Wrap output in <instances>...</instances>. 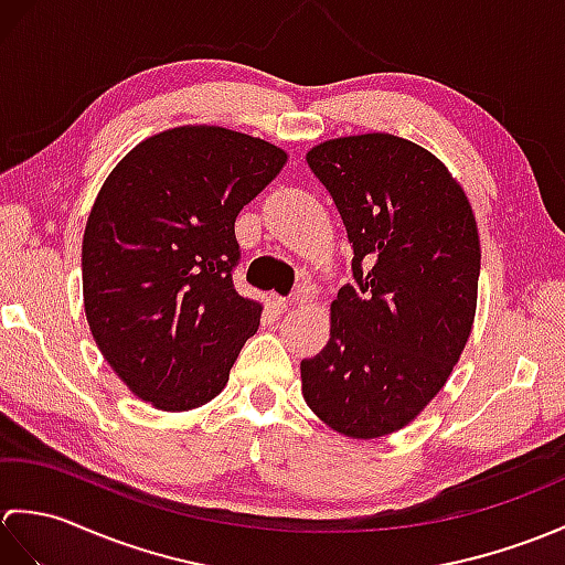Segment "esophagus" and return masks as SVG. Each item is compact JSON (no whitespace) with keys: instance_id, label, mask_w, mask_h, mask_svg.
<instances>
[{"instance_id":"34e87169","label":"esophagus","mask_w":565,"mask_h":565,"mask_svg":"<svg viewBox=\"0 0 565 565\" xmlns=\"http://www.w3.org/2000/svg\"><path fill=\"white\" fill-rule=\"evenodd\" d=\"M269 306L276 310V313H284V310H289L291 301H289V298H284V296L271 294V296H269Z\"/></svg>"}]
</instances>
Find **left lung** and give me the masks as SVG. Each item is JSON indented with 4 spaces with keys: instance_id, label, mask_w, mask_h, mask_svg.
<instances>
[{
    "instance_id": "left-lung-1",
    "label": "left lung",
    "mask_w": 565,
    "mask_h": 565,
    "mask_svg": "<svg viewBox=\"0 0 565 565\" xmlns=\"http://www.w3.org/2000/svg\"><path fill=\"white\" fill-rule=\"evenodd\" d=\"M354 257L330 340L301 362L303 398L352 439L403 429L459 362L476 318L481 239L461 184L415 142L366 134L308 150Z\"/></svg>"
}]
</instances>
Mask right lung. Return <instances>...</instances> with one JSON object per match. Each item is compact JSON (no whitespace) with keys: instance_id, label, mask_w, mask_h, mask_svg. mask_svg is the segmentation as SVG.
<instances>
[{"instance_id":"right-lung-1","label":"right lung","mask_w":565,"mask_h":565,"mask_svg":"<svg viewBox=\"0 0 565 565\" xmlns=\"http://www.w3.org/2000/svg\"><path fill=\"white\" fill-rule=\"evenodd\" d=\"M284 164L267 140L179 126L106 177L82 239L84 313L140 401L179 413L225 388L262 316L233 286L235 218Z\"/></svg>"}]
</instances>
